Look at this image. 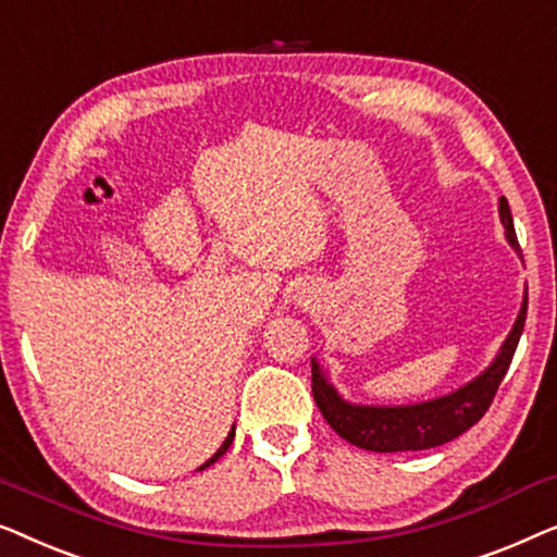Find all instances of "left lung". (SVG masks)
<instances>
[{
    "label": "left lung",
    "instance_id": "obj_1",
    "mask_svg": "<svg viewBox=\"0 0 557 557\" xmlns=\"http://www.w3.org/2000/svg\"><path fill=\"white\" fill-rule=\"evenodd\" d=\"M499 222L505 226V237L510 242V247L520 249L510 203L505 197L499 199ZM524 315H528V293L522 295L512 331L507 333L492 363L480 375H474L472 381H467L465 386L454 388L444 396H434L419 404L394 406L354 404L343 398L341 391L333 386L320 360L310 358L312 398H315L320 413H323L333 432L354 446H360V449L381 454L434 449V446L451 442V438L465 434L467 429H472L484 417V411L490 409L492 398H495L499 383H503L507 368L512 363L524 327Z\"/></svg>",
    "mask_w": 557,
    "mask_h": 557
}]
</instances>
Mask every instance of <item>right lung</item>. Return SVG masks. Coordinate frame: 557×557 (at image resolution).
<instances>
[{
	"instance_id": "1",
	"label": "right lung",
	"mask_w": 557,
	"mask_h": 557,
	"mask_svg": "<svg viewBox=\"0 0 557 557\" xmlns=\"http://www.w3.org/2000/svg\"><path fill=\"white\" fill-rule=\"evenodd\" d=\"M232 438H234V426H232V432H230V436H226V438H224V444H222V446H219V449H216V454H214V457H211V459H207V461H203V465L199 467V472H201V469H207V467H211V465H214V461H216L219 457H222V454H224L226 449H230Z\"/></svg>"
}]
</instances>
